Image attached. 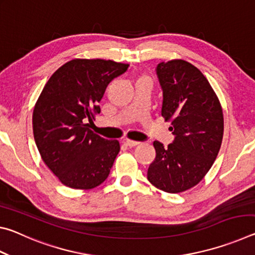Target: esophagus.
I'll return each mask as SVG.
<instances>
[{
  "label": "esophagus",
  "instance_id": "1",
  "mask_svg": "<svg viewBox=\"0 0 255 255\" xmlns=\"http://www.w3.org/2000/svg\"><path fill=\"white\" fill-rule=\"evenodd\" d=\"M125 145L129 146V147H133V146H137L138 144H139V141H136V140H131L129 139V138H125V139L123 140Z\"/></svg>",
  "mask_w": 255,
  "mask_h": 255
}]
</instances>
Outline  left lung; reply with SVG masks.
I'll return each instance as SVG.
<instances>
[{
    "mask_svg": "<svg viewBox=\"0 0 255 255\" xmlns=\"http://www.w3.org/2000/svg\"><path fill=\"white\" fill-rule=\"evenodd\" d=\"M162 117L175 136L164 146L155 140L156 157L147 171L154 187L169 193L195 187L213 166L224 135V115L217 94L196 66L183 59L159 63Z\"/></svg>",
    "mask_w": 255,
    "mask_h": 255,
    "instance_id": "8db88e82",
    "label": "left lung"
}]
</instances>
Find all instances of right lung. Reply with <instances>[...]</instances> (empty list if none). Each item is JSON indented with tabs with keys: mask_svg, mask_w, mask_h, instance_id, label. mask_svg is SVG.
Wrapping results in <instances>:
<instances>
[{
	"mask_svg": "<svg viewBox=\"0 0 255 255\" xmlns=\"http://www.w3.org/2000/svg\"><path fill=\"white\" fill-rule=\"evenodd\" d=\"M128 67L110 59L75 58L42 89L32 114L34 141L42 161L66 187L90 190L109 175L120 144L93 132L90 125L100 114L108 84Z\"/></svg>",
	"mask_w": 255,
	"mask_h": 255,
	"instance_id": "obj_1",
	"label": "right lung"
}]
</instances>
